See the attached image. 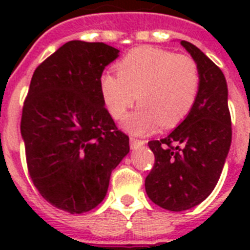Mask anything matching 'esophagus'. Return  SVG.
Returning <instances> with one entry per match:
<instances>
[{
  "label": "esophagus",
  "mask_w": 250,
  "mask_h": 250,
  "mask_svg": "<svg viewBox=\"0 0 250 250\" xmlns=\"http://www.w3.org/2000/svg\"><path fill=\"white\" fill-rule=\"evenodd\" d=\"M129 141H131V149H133V150H136L140 146L145 145V140H139V139H135V137H131Z\"/></svg>",
  "instance_id": "34e87169"
}]
</instances>
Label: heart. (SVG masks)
<instances>
[{
  "label": "heart",
  "mask_w": 250,
  "mask_h": 250,
  "mask_svg": "<svg viewBox=\"0 0 250 250\" xmlns=\"http://www.w3.org/2000/svg\"><path fill=\"white\" fill-rule=\"evenodd\" d=\"M117 74L100 76L102 102L115 121H123L139 100L141 106L125 125L135 135L180 125L192 113L201 88L193 58L153 46L125 54L117 63Z\"/></svg>",
  "instance_id": "1"
}]
</instances>
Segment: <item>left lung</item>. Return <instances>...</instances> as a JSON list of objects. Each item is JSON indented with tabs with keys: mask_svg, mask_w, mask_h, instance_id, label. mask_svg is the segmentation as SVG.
<instances>
[{
	"mask_svg": "<svg viewBox=\"0 0 250 250\" xmlns=\"http://www.w3.org/2000/svg\"><path fill=\"white\" fill-rule=\"evenodd\" d=\"M180 44L198 64L200 94L192 113L168 136L148 143L156 161L145 179L148 197L170 211L190 209L213 192L232 139L223 72L197 46Z\"/></svg>",
	"mask_w": 250,
	"mask_h": 250,
	"instance_id": "obj_1",
	"label": "left lung"
}]
</instances>
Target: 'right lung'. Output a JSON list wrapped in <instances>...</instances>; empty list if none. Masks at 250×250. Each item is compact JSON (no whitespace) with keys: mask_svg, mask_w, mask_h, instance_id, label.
Returning a JSON list of instances; mask_svg holds the SVG:
<instances>
[{"mask_svg":"<svg viewBox=\"0 0 250 250\" xmlns=\"http://www.w3.org/2000/svg\"><path fill=\"white\" fill-rule=\"evenodd\" d=\"M118 56L104 42L68 41L31 79L21 122L29 176L46 201L70 214L105 198L111 171L129 152L98 85Z\"/></svg>","mask_w":250,"mask_h":250,"instance_id":"1","label":"right lung"}]
</instances>
